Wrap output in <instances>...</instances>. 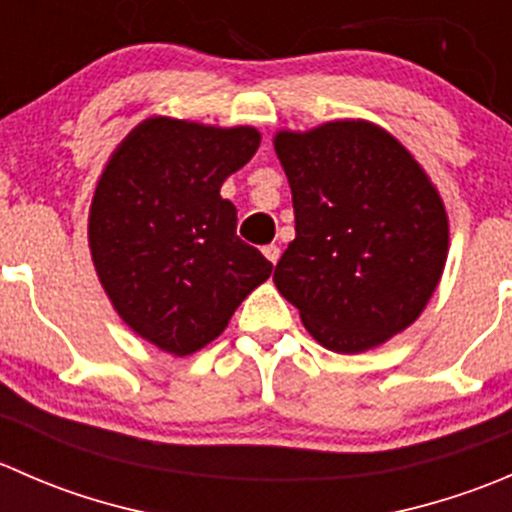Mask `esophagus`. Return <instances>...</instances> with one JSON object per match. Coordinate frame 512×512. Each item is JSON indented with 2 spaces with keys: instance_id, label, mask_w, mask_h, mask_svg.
<instances>
[{
  "instance_id": "esophagus-1",
  "label": "esophagus",
  "mask_w": 512,
  "mask_h": 512,
  "mask_svg": "<svg viewBox=\"0 0 512 512\" xmlns=\"http://www.w3.org/2000/svg\"><path fill=\"white\" fill-rule=\"evenodd\" d=\"M262 255H265L267 260L272 262V265H277V260H280V247H277V245H265V247H262Z\"/></svg>"
}]
</instances>
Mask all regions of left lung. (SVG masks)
<instances>
[{
  "label": "left lung",
  "mask_w": 512,
  "mask_h": 512,
  "mask_svg": "<svg viewBox=\"0 0 512 512\" xmlns=\"http://www.w3.org/2000/svg\"><path fill=\"white\" fill-rule=\"evenodd\" d=\"M294 240L275 285L307 332L356 354L399 334L426 307L448 252L441 198L411 153L366 121L280 133Z\"/></svg>",
  "instance_id": "8db88e82"
}]
</instances>
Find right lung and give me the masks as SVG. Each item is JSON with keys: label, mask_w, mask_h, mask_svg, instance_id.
Segmentation results:
<instances>
[{"label": "right lung", "mask_w": 512, "mask_h": 512, "mask_svg": "<svg viewBox=\"0 0 512 512\" xmlns=\"http://www.w3.org/2000/svg\"><path fill=\"white\" fill-rule=\"evenodd\" d=\"M260 146L255 128L148 118L113 151L96 185L89 242L123 322L163 352L213 342L272 262L237 237L220 185Z\"/></svg>", "instance_id": "right-lung-1"}]
</instances>
